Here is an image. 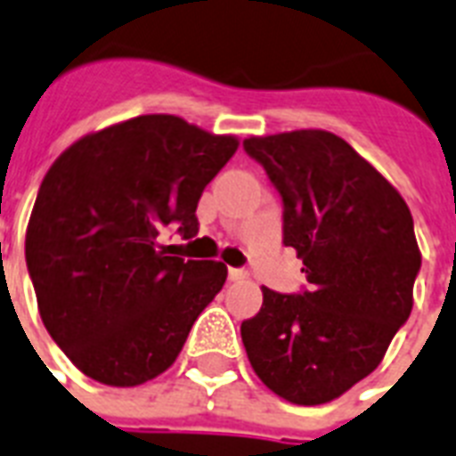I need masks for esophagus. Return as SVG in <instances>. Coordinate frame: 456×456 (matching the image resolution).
Here are the masks:
<instances>
[{
	"label": "esophagus",
	"instance_id": "esophagus-1",
	"mask_svg": "<svg viewBox=\"0 0 456 456\" xmlns=\"http://www.w3.org/2000/svg\"><path fill=\"white\" fill-rule=\"evenodd\" d=\"M248 277L246 270H239V267H229V281H243V279Z\"/></svg>",
	"mask_w": 456,
	"mask_h": 456
}]
</instances>
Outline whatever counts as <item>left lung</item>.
Segmentation results:
<instances>
[{
    "label": "left lung",
    "instance_id": "8db88e82",
    "mask_svg": "<svg viewBox=\"0 0 456 456\" xmlns=\"http://www.w3.org/2000/svg\"><path fill=\"white\" fill-rule=\"evenodd\" d=\"M284 203V246L303 260L307 289L263 286V307L241 324L260 381L293 404H324L379 367L410 319L421 270L414 220L381 172L324 130L250 137Z\"/></svg>",
    "mask_w": 456,
    "mask_h": 456
}]
</instances>
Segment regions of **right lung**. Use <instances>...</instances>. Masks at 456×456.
Wrapping results in <instances>:
<instances>
[{
  "mask_svg": "<svg viewBox=\"0 0 456 456\" xmlns=\"http://www.w3.org/2000/svg\"><path fill=\"white\" fill-rule=\"evenodd\" d=\"M239 142L177 116H139L75 142L42 179L25 263L46 331L82 374L130 388L177 360L227 267L165 256L199 234L196 206Z\"/></svg>",
  "mask_w": 456,
  "mask_h": 456,
  "instance_id": "right-lung-1",
  "label": "right lung"
}]
</instances>
